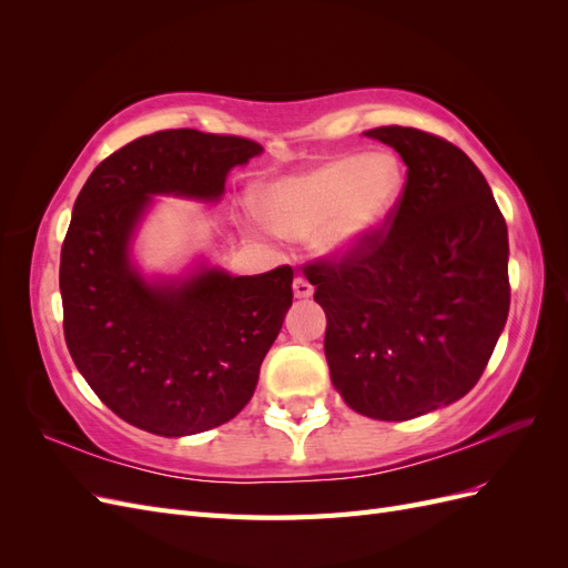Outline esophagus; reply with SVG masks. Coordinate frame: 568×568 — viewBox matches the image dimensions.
<instances>
[{
  "mask_svg": "<svg viewBox=\"0 0 568 568\" xmlns=\"http://www.w3.org/2000/svg\"><path fill=\"white\" fill-rule=\"evenodd\" d=\"M294 296H296V298H311V296H313L311 282L303 280V277H296V280H294Z\"/></svg>",
  "mask_w": 568,
  "mask_h": 568,
  "instance_id": "34e87169",
  "label": "esophagus"
}]
</instances>
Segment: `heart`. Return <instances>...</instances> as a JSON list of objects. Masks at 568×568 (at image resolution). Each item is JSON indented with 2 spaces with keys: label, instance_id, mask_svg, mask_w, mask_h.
<instances>
[{
  "label": "heart",
  "instance_id": "heart-1",
  "mask_svg": "<svg viewBox=\"0 0 568 568\" xmlns=\"http://www.w3.org/2000/svg\"><path fill=\"white\" fill-rule=\"evenodd\" d=\"M403 186V165L393 153H346L263 186L257 213L280 236L315 234L322 255L341 257L384 225Z\"/></svg>",
  "mask_w": 568,
  "mask_h": 568
}]
</instances>
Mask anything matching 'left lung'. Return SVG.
I'll return each instance as SVG.
<instances>
[{"label": "left lung", "instance_id": "obj_1", "mask_svg": "<svg viewBox=\"0 0 568 568\" xmlns=\"http://www.w3.org/2000/svg\"><path fill=\"white\" fill-rule=\"evenodd\" d=\"M400 153L407 182L390 227L341 261L305 267L324 307V355L346 405L415 419L467 395L509 313L505 217L474 161L415 128L365 132Z\"/></svg>", "mask_w": 568, "mask_h": 568}]
</instances>
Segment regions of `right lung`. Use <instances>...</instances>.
I'll list each match as a JSON object with an SVG mask.
<instances>
[{
	"mask_svg": "<svg viewBox=\"0 0 568 568\" xmlns=\"http://www.w3.org/2000/svg\"><path fill=\"white\" fill-rule=\"evenodd\" d=\"M263 151L244 136L161 130L101 161L61 248L63 336L84 382L120 419L180 438L246 407L291 307L294 270L251 277L199 265L146 280L130 244L153 196L215 203L230 170Z\"/></svg>",
	"mask_w": 568,
	"mask_h": 568,
	"instance_id": "right-lung-1",
	"label": "right lung"
}]
</instances>
